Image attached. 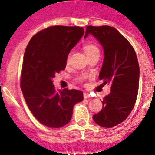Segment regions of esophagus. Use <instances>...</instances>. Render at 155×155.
I'll return each mask as SVG.
<instances>
[{"label": "esophagus", "instance_id": "esophagus-1", "mask_svg": "<svg viewBox=\"0 0 155 155\" xmlns=\"http://www.w3.org/2000/svg\"><path fill=\"white\" fill-rule=\"evenodd\" d=\"M90 97H91L90 94H88V93H86V92L84 93V99H88V98H90Z\"/></svg>", "mask_w": 155, "mask_h": 155}]
</instances>
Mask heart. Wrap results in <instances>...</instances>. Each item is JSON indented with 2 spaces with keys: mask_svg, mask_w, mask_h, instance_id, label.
Segmentation results:
<instances>
[{
  "mask_svg": "<svg viewBox=\"0 0 155 155\" xmlns=\"http://www.w3.org/2000/svg\"><path fill=\"white\" fill-rule=\"evenodd\" d=\"M84 51H85V53H86V55L87 57L90 56H91V55H93V54L99 53V48H98L95 45L92 44V43H88V44H86V45H84ZM69 57H70V54H68V56H67V59H66L67 62H68Z\"/></svg>",
  "mask_w": 155,
  "mask_h": 155,
  "instance_id": "1",
  "label": "heart"
}]
</instances>
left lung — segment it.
<instances>
[{
	"mask_svg": "<svg viewBox=\"0 0 155 155\" xmlns=\"http://www.w3.org/2000/svg\"><path fill=\"white\" fill-rule=\"evenodd\" d=\"M88 34L104 48L99 80L111 84L110 94L102 101V110L93 115V119L100 127L110 128L124 121L134 108L139 91V62L134 48L114 28L87 26L84 37Z\"/></svg>",
	"mask_w": 155,
	"mask_h": 155,
	"instance_id": "8db88e82",
	"label": "left lung"
}]
</instances>
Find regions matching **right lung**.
<instances>
[{
  "instance_id": "obj_1",
  "label": "right lung",
  "mask_w": 155,
  "mask_h": 155,
  "mask_svg": "<svg viewBox=\"0 0 155 155\" xmlns=\"http://www.w3.org/2000/svg\"><path fill=\"white\" fill-rule=\"evenodd\" d=\"M84 34L79 26H51L35 34L25 49L21 88L34 117L43 125L59 128L70 122L73 107L81 102V91H56V73L64 70L66 59Z\"/></svg>"
}]
</instances>
